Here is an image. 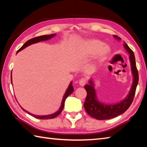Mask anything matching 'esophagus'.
Masks as SVG:
<instances>
[{"label": "esophagus", "instance_id": "34e87169", "mask_svg": "<svg viewBox=\"0 0 147 147\" xmlns=\"http://www.w3.org/2000/svg\"><path fill=\"white\" fill-rule=\"evenodd\" d=\"M86 83V78H82L79 81L80 85L82 86H83L84 85H85Z\"/></svg>", "mask_w": 147, "mask_h": 147}]
</instances>
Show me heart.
I'll return each instance as SVG.
<instances>
[{
	"label": "heart",
	"instance_id": "b5f03b06",
	"mask_svg": "<svg viewBox=\"0 0 147 147\" xmlns=\"http://www.w3.org/2000/svg\"><path fill=\"white\" fill-rule=\"evenodd\" d=\"M102 43L98 40H93L90 42L89 45V51L92 54H95L98 52V49L100 47ZM110 52V48L107 45H102L99 51V57L100 59H104Z\"/></svg>",
	"mask_w": 147,
	"mask_h": 147
}]
</instances>
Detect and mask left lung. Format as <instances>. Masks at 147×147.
<instances>
[{
  "label": "left lung",
  "mask_w": 147,
  "mask_h": 147,
  "mask_svg": "<svg viewBox=\"0 0 147 147\" xmlns=\"http://www.w3.org/2000/svg\"><path fill=\"white\" fill-rule=\"evenodd\" d=\"M114 37L118 40H121V38L116 35H114ZM124 47L129 54L131 67L133 76L131 88L129 94L127 95L125 99L117 104L112 105L105 104L104 103L99 102L96 98L94 84L92 80H90L89 81V84L85 86L87 95L85 102L84 103V108L87 114L96 119L105 120L117 117L124 113L130 107L133 102L134 96L135 95L136 86L138 83V72L136 68L135 57L133 51L126 43H124Z\"/></svg>",
  "instance_id": "1"
}]
</instances>
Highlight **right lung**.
<instances>
[{
  "mask_svg": "<svg viewBox=\"0 0 147 147\" xmlns=\"http://www.w3.org/2000/svg\"><path fill=\"white\" fill-rule=\"evenodd\" d=\"M54 36H55V34H52V35H42V36H37V37H35V38H32V39H30L29 40H28V41L25 43H24V44L23 46H22L20 49L18 50V51H17V53L19 52L20 51H22L23 49H25L26 47H28V46H29V45H32V44H33V43H38V42H42V41H45V40H47L52 38V37H54ZM17 53H16V54H17ZM11 74H12V73H11ZM11 83H12V74H11ZM72 84H73V83H72V82H71L69 84V86H68L66 92H65V94L63 96V98H62V103H61L60 108H59V109L57 112H55V113H54V114H50V115H34V114L30 113V112L25 111L24 109H23L21 107L24 111H25L26 112H27L28 114L31 115H32L33 117H35L36 119H53V118H54L55 117H57V115L60 114V113L62 111V109H63V108H64V102H65V99H66L67 96L69 95H70L74 91V88H73V85H72Z\"/></svg>",
  "mask_w": 147,
  "mask_h": 147,
  "instance_id": "1",
  "label": "right lung"
}]
</instances>
